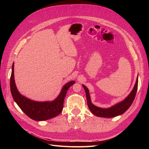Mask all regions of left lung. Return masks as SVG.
<instances>
[{"label": "left lung", "instance_id": "1", "mask_svg": "<svg viewBox=\"0 0 149 149\" xmlns=\"http://www.w3.org/2000/svg\"><path fill=\"white\" fill-rule=\"evenodd\" d=\"M83 87L85 90L86 95L88 106L93 114L97 117H101V118H114V117L118 116L124 113L130 107V106H131L134 100L135 97H136V93L137 91L138 76L137 77L136 82L134 85V87L132 90V91L129 94V96L123 101L116 104L112 106L109 108H101L94 106L91 102L89 89L86 86L83 84Z\"/></svg>", "mask_w": 149, "mask_h": 149}]
</instances>
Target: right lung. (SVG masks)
Here are the masks:
<instances>
[{
  "label": "right lung",
  "instance_id": "obj_1",
  "mask_svg": "<svg viewBox=\"0 0 149 149\" xmlns=\"http://www.w3.org/2000/svg\"><path fill=\"white\" fill-rule=\"evenodd\" d=\"M74 83V81H71L65 84L59 95L53 101H35L22 96L18 91L14 79V63L12 64L10 81L12 97L22 111L35 120H45L59 115L63 107L64 100L68 89Z\"/></svg>",
  "mask_w": 149,
  "mask_h": 149
}]
</instances>
